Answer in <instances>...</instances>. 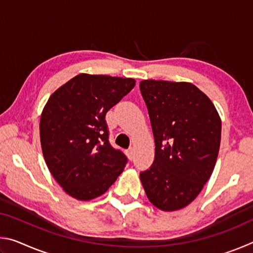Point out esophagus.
<instances>
[{
  "mask_svg": "<svg viewBox=\"0 0 253 253\" xmlns=\"http://www.w3.org/2000/svg\"><path fill=\"white\" fill-rule=\"evenodd\" d=\"M134 152H135V149L132 148V147H129L126 151V154H127V156H128V158H129V160L131 161L132 158H134Z\"/></svg>",
  "mask_w": 253,
  "mask_h": 253,
  "instance_id": "obj_1",
  "label": "esophagus"
}]
</instances>
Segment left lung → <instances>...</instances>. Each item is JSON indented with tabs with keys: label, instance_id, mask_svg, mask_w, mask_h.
<instances>
[{
	"label": "left lung",
	"instance_id": "1",
	"mask_svg": "<svg viewBox=\"0 0 253 253\" xmlns=\"http://www.w3.org/2000/svg\"><path fill=\"white\" fill-rule=\"evenodd\" d=\"M155 139V160L139 177L148 200L162 211L185 208L215 166L221 118L210 98L190 83L143 80Z\"/></svg>",
	"mask_w": 253,
	"mask_h": 253
}]
</instances>
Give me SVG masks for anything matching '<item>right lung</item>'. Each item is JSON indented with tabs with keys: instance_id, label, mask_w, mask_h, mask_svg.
<instances>
[{
	"instance_id": "right-lung-1",
	"label": "right lung",
	"mask_w": 253,
	"mask_h": 253,
	"mask_svg": "<svg viewBox=\"0 0 253 253\" xmlns=\"http://www.w3.org/2000/svg\"><path fill=\"white\" fill-rule=\"evenodd\" d=\"M131 78L80 74L50 96L40 119L46 166L67 194L89 201L104 194L127 157L109 144L106 114L135 87Z\"/></svg>"
}]
</instances>
